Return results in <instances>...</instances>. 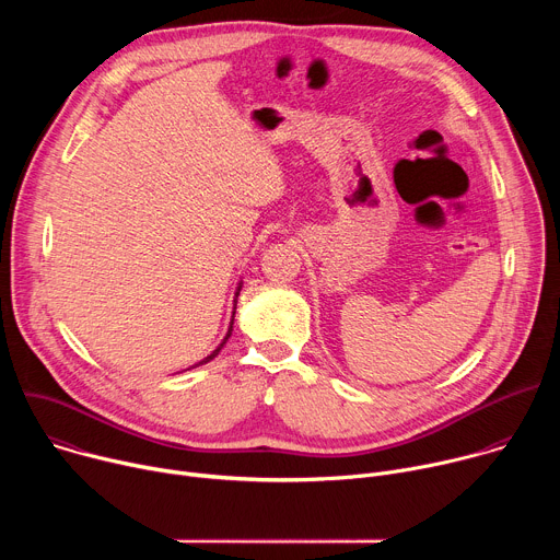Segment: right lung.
Here are the masks:
<instances>
[{
	"label": "right lung",
	"instance_id": "1",
	"mask_svg": "<svg viewBox=\"0 0 560 560\" xmlns=\"http://www.w3.org/2000/svg\"><path fill=\"white\" fill-rule=\"evenodd\" d=\"M242 285H244V283H238V285H236V292H234V303H232V318H230V326H228V332H225V337H223V341H221V343H219V346H217V350H212V352H210V354H208V357H206V359H201V361H199V363H195V365H192V368H197V365H203V363H208V361H212V359H214V357H217V354H219V352H221V348H223V346H225V341H228V339H230V335H232V324H234V312H236V296H238V292H242ZM188 370H190V368H188Z\"/></svg>",
	"mask_w": 560,
	"mask_h": 560
}]
</instances>
